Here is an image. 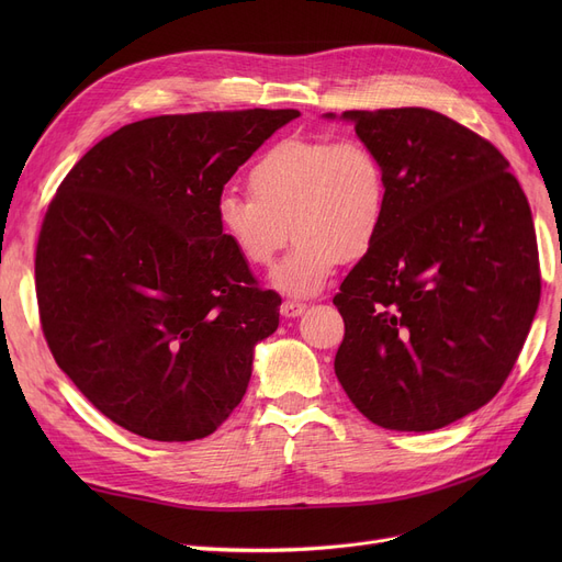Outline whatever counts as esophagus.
<instances>
[{"instance_id": "esophagus-1", "label": "esophagus", "mask_w": 562, "mask_h": 562, "mask_svg": "<svg viewBox=\"0 0 562 562\" xmlns=\"http://www.w3.org/2000/svg\"><path fill=\"white\" fill-rule=\"evenodd\" d=\"M305 303H301V301H284L282 305H280V312H282V316H286V318H296V316H301L303 312H305Z\"/></svg>"}]
</instances>
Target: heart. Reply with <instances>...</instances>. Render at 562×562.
Wrapping results in <instances>:
<instances>
[{"label": "heart", "instance_id": "1", "mask_svg": "<svg viewBox=\"0 0 562 562\" xmlns=\"http://www.w3.org/2000/svg\"><path fill=\"white\" fill-rule=\"evenodd\" d=\"M252 195L223 193L216 221L246 263L269 269L289 239L296 246L271 276L286 296L326 289L344 259L367 255L387 216V175L358 138H284L248 170Z\"/></svg>", "mask_w": 562, "mask_h": 562}]
</instances>
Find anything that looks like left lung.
Wrapping results in <instances>:
<instances>
[{
  "label": "left lung",
  "mask_w": 562,
  "mask_h": 562,
  "mask_svg": "<svg viewBox=\"0 0 562 562\" xmlns=\"http://www.w3.org/2000/svg\"><path fill=\"white\" fill-rule=\"evenodd\" d=\"M339 121L385 166L387 216L333 301L346 326L337 380L375 426L445 428L496 396L538 312L528 200L492 143L437 111Z\"/></svg>",
  "instance_id": "8db88e82"
}]
</instances>
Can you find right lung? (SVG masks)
I'll list each match as a JSON object with an SVG mask.
<instances>
[{"label": "right lung", "instance_id": "obj_1", "mask_svg": "<svg viewBox=\"0 0 562 562\" xmlns=\"http://www.w3.org/2000/svg\"><path fill=\"white\" fill-rule=\"evenodd\" d=\"M301 113L157 115L91 147L58 187L36 248L56 364L104 417L157 441L212 435L241 403L282 299L255 286L216 200Z\"/></svg>", "mask_w": 562, "mask_h": 562}]
</instances>
